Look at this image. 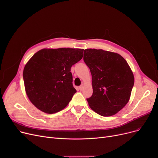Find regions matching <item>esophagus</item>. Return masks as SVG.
I'll return each instance as SVG.
<instances>
[{"mask_svg": "<svg viewBox=\"0 0 158 158\" xmlns=\"http://www.w3.org/2000/svg\"><path fill=\"white\" fill-rule=\"evenodd\" d=\"M83 88H84V85H81L80 86H79V87H78V89L80 90V91H81L83 89Z\"/></svg>", "mask_w": 158, "mask_h": 158, "instance_id": "esophagus-1", "label": "esophagus"}]
</instances>
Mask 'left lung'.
<instances>
[{
  "label": "left lung",
  "instance_id": "1",
  "mask_svg": "<svg viewBox=\"0 0 158 158\" xmlns=\"http://www.w3.org/2000/svg\"><path fill=\"white\" fill-rule=\"evenodd\" d=\"M84 61L92 76L89 107L100 115H115L128 102L134 84L127 61L117 53L94 48L84 50Z\"/></svg>",
  "mask_w": 158,
  "mask_h": 158
}]
</instances>
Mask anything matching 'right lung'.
<instances>
[{
	"label": "right lung",
	"instance_id": "add662e5",
	"mask_svg": "<svg viewBox=\"0 0 158 158\" xmlns=\"http://www.w3.org/2000/svg\"><path fill=\"white\" fill-rule=\"evenodd\" d=\"M84 49L43 48L23 70L24 88L30 102L46 113L64 110L77 92L73 85L72 65L83 57Z\"/></svg>",
	"mask_w": 158,
	"mask_h": 158
}]
</instances>
